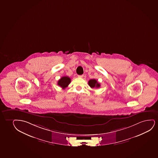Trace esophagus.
<instances>
[{"instance_id": "34e87169", "label": "esophagus", "mask_w": 158, "mask_h": 158, "mask_svg": "<svg viewBox=\"0 0 158 158\" xmlns=\"http://www.w3.org/2000/svg\"><path fill=\"white\" fill-rule=\"evenodd\" d=\"M83 75H78V77H81V78H82V77H83Z\"/></svg>"}]
</instances>
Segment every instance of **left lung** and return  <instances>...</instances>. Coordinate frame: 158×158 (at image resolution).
Wrapping results in <instances>:
<instances>
[{
  "label": "left lung",
  "mask_w": 158,
  "mask_h": 158,
  "mask_svg": "<svg viewBox=\"0 0 158 158\" xmlns=\"http://www.w3.org/2000/svg\"><path fill=\"white\" fill-rule=\"evenodd\" d=\"M88 84L91 88H98L100 86V85L97 80L95 79H91L88 82Z\"/></svg>",
  "instance_id": "obj_1"
}]
</instances>
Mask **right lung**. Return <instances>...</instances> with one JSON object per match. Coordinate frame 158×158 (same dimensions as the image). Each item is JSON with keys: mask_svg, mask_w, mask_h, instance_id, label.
<instances>
[{"mask_svg": "<svg viewBox=\"0 0 158 158\" xmlns=\"http://www.w3.org/2000/svg\"><path fill=\"white\" fill-rule=\"evenodd\" d=\"M70 82H71V80L69 77L64 76L58 81V85L64 89L68 86Z\"/></svg>", "mask_w": 158, "mask_h": 158, "instance_id": "add662e5", "label": "right lung"}]
</instances>
